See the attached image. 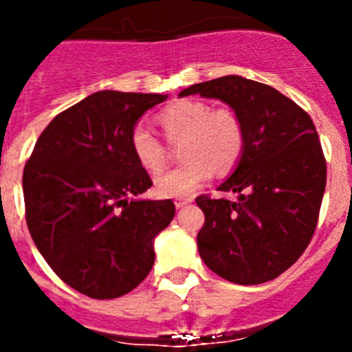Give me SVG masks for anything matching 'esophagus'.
Wrapping results in <instances>:
<instances>
[{"label": "esophagus", "mask_w": 352, "mask_h": 352, "mask_svg": "<svg viewBox=\"0 0 352 352\" xmlns=\"http://www.w3.org/2000/svg\"><path fill=\"white\" fill-rule=\"evenodd\" d=\"M192 203V199H176V201H174V206L178 208H183V206H186V204H190Z\"/></svg>", "instance_id": "esophagus-1"}]
</instances>
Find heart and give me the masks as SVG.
<instances>
[{"mask_svg":"<svg viewBox=\"0 0 352 352\" xmlns=\"http://www.w3.org/2000/svg\"><path fill=\"white\" fill-rule=\"evenodd\" d=\"M158 123L169 141H179L182 166L162 173L153 182L160 197H186L211 178L213 169L227 173L238 164L245 146L243 123L227 107L211 109L199 100H179L158 114ZM132 153L148 173L166 164V148L144 125L130 133Z\"/></svg>","mask_w":352,"mask_h":352,"instance_id":"heart-1","label":"heart"}]
</instances>
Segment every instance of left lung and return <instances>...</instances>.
<instances>
[{"label":"left lung","instance_id":"obj_1","mask_svg":"<svg viewBox=\"0 0 352 352\" xmlns=\"http://www.w3.org/2000/svg\"><path fill=\"white\" fill-rule=\"evenodd\" d=\"M217 98L243 123L245 146L220 192L236 201L195 199L204 213L199 256L226 280H273L300 259L312 239L326 186V162L312 120L268 84L226 76L178 96Z\"/></svg>","mask_w":352,"mask_h":352}]
</instances>
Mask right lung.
<instances>
[{
  "label": "right lung",
  "instance_id": "right-lung-1",
  "mask_svg": "<svg viewBox=\"0 0 352 352\" xmlns=\"http://www.w3.org/2000/svg\"><path fill=\"white\" fill-rule=\"evenodd\" d=\"M158 93L96 91L54 118L24 167L30 234L65 284L95 300L138 287L155 263V238L174 203L139 199L153 185L130 133L166 100Z\"/></svg>",
  "mask_w": 352,
  "mask_h": 352
}]
</instances>
